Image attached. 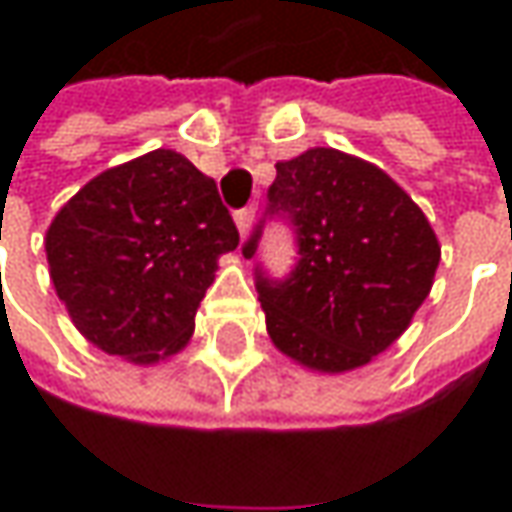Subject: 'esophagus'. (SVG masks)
I'll list each match as a JSON object with an SVG mask.
<instances>
[{
	"label": "esophagus",
	"mask_w": 512,
	"mask_h": 512,
	"mask_svg": "<svg viewBox=\"0 0 512 512\" xmlns=\"http://www.w3.org/2000/svg\"><path fill=\"white\" fill-rule=\"evenodd\" d=\"M233 219H236L239 233L247 236V233H250V227H253V219H256V207H242V210H236V213H233Z\"/></svg>",
	"instance_id": "34e87169"
}]
</instances>
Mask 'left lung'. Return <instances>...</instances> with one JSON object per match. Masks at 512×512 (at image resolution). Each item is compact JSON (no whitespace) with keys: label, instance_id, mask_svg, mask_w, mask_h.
Returning a JSON list of instances; mask_svg holds the SVG:
<instances>
[{"label":"left lung","instance_id":"left-lung-1","mask_svg":"<svg viewBox=\"0 0 512 512\" xmlns=\"http://www.w3.org/2000/svg\"><path fill=\"white\" fill-rule=\"evenodd\" d=\"M265 219H285L296 265L285 279L256 267L273 344L322 373L362 367L402 336L442 247L419 205L384 170L342 150L313 148L276 165ZM265 219L242 253L253 259Z\"/></svg>","mask_w":512,"mask_h":512}]
</instances>
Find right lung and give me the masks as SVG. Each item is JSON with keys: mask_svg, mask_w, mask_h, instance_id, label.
<instances>
[{"mask_svg": "<svg viewBox=\"0 0 512 512\" xmlns=\"http://www.w3.org/2000/svg\"><path fill=\"white\" fill-rule=\"evenodd\" d=\"M236 245L216 182L176 150L90 179L45 239L50 279L79 333L139 364L185 347L216 259Z\"/></svg>", "mask_w": 512, "mask_h": 512, "instance_id": "obj_1", "label": "right lung"}]
</instances>
